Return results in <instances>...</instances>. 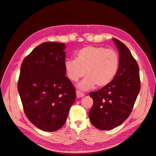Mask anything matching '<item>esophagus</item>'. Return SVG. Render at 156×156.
I'll return each instance as SVG.
<instances>
[{"label": "esophagus", "mask_w": 156, "mask_h": 156, "mask_svg": "<svg viewBox=\"0 0 156 156\" xmlns=\"http://www.w3.org/2000/svg\"><path fill=\"white\" fill-rule=\"evenodd\" d=\"M76 95H77V98H80L84 96V94L82 93V92L79 91H76Z\"/></svg>", "instance_id": "obj_1"}]
</instances>
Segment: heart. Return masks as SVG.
<instances>
[{
	"label": "heart",
	"instance_id": "obj_1",
	"mask_svg": "<svg viewBox=\"0 0 156 156\" xmlns=\"http://www.w3.org/2000/svg\"><path fill=\"white\" fill-rule=\"evenodd\" d=\"M120 66L119 53L103 46H89L75 53V59L65 62L66 75L72 81H77L86 76L78 85L82 90L92 89L95 85L103 87L110 84L116 77Z\"/></svg>",
	"mask_w": 156,
	"mask_h": 156
}]
</instances>
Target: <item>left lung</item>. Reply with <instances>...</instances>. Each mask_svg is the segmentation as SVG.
Instances as JSON below:
<instances>
[{
  "instance_id": "left-lung-1",
  "label": "left lung",
  "mask_w": 156,
  "mask_h": 156,
  "mask_svg": "<svg viewBox=\"0 0 156 156\" xmlns=\"http://www.w3.org/2000/svg\"><path fill=\"white\" fill-rule=\"evenodd\" d=\"M113 40L119 53V71L110 84L90 94L94 101L89 112L90 121L104 131L115 128L128 118L141 87L136 60L122 42L116 38Z\"/></svg>"
}]
</instances>
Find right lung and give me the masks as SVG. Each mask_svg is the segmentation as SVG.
Masks as SVG:
<instances>
[{
  "label": "right lung",
  "mask_w": 156,
  "mask_h": 156,
  "mask_svg": "<svg viewBox=\"0 0 156 156\" xmlns=\"http://www.w3.org/2000/svg\"><path fill=\"white\" fill-rule=\"evenodd\" d=\"M65 50L63 43H42L21 66L17 87L24 112L44 131L61 128L75 100V88L66 77Z\"/></svg>",
  "instance_id": "1"
}]
</instances>
